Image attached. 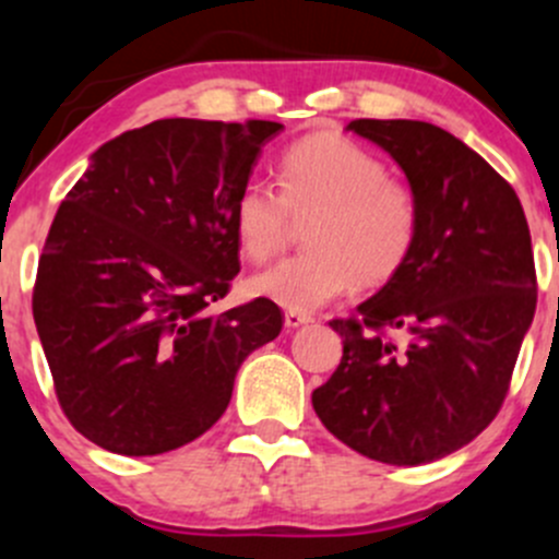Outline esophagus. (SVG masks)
<instances>
[{"mask_svg":"<svg viewBox=\"0 0 559 559\" xmlns=\"http://www.w3.org/2000/svg\"><path fill=\"white\" fill-rule=\"evenodd\" d=\"M308 321H311V316H308V313H300V311H286L284 313L286 330H297V326L308 324Z\"/></svg>","mask_w":559,"mask_h":559,"instance_id":"34e87169","label":"esophagus"}]
</instances>
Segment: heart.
I'll return each mask as SVG.
<instances>
[{"label": "heart", "instance_id": "heart-1", "mask_svg": "<svg viewBox=\"0 0 559 559\" xmlns=\"http://www.w3.org/2000/svg\"><path fill=\"white\" fill-rule=\"evenodd\" d=\"M292 216L306 218V253L286 257L246 281L251 297L286 311H316L357 286L392 281L414 257L421 202L408 180L357 140L313 132L278 159V191L248 180L233 202L240 253L264 262L289 240Z\"/></svg>", "mask_w": 559, "mask_h": 559}]
</instances>
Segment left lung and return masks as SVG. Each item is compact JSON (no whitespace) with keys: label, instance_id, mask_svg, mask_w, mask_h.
Here are the masks:
<instances>
[{"label":"left lung","instance_id":"8db88e82","mask_svg":"<svg viewBox=\"0 0 559 559\" xmlns=\"http://www.w3.org/2000/svg\"><path fill=\"white\" fill-rule=\"evenodd\" d=\"M421 202L411 262L332 319L343 357L313 389L321 425L386 465H425L498 416L533 324L535 262L522 202L476 151L427 121L357 118Z\"/></svg>","mask_w":559,"mask_h":559}]
</instances>
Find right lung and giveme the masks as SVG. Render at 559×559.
Here are the masks:
<instances>
[{"label":"right lung","instance_id":"1","mask_svg":"<svg viewBox=\"0 0 559 559\" xmlns=\"http://www.w3.org/2000/svg\"><path fill=\"white\" fill-rule=\"evenodd\" d=\"M275 121L162 118L92 156L56 211L32 311L70 425L112 454H165L211 430L275 302L211 313L240 273L233 202Z\"/></svg>","mask_w":559,"mask_h":559}]
</instances>
